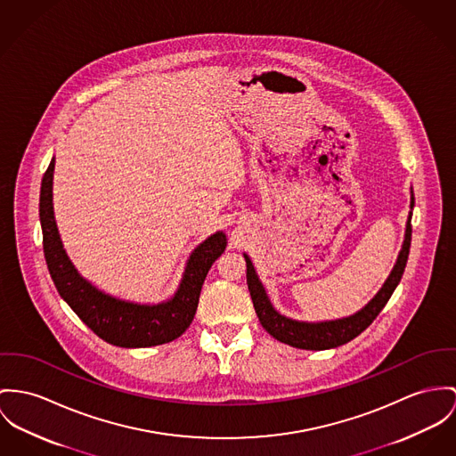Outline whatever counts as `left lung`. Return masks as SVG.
Masks as SVG:
<instances>
[{
    "label": "left lung",
    "instance_id": "1",
    "mask_svg": "<svg viewBox=\"0 0 456 456\" xmlns=\"http://www.w3.org/2000/svg\"><path fill=\"white\" fill-rule=\"evenodd\" d=\"M413 207H415V200L411 196V208ZM410 246H411V213L406 222L404 243L399 251L397 262H395L390 276L384 282L382 289L359 313L344 317V319L324 321V322H304V321H293V319L281 315L273 307L262 282L255 273V267H253L249 256L245 253L246 282H248V289H249L253 307L258 315L260 324L276 340H280L282 344H288L291 347H297V349H305V351H326V349H333V347L351 342L352 338L361 335L386 307L395 286L403 278V273H404V267L408 262V255H410Z\"/></svg>",
    "mask_w": 456,
    "mask_h": 456
}]
</instances>
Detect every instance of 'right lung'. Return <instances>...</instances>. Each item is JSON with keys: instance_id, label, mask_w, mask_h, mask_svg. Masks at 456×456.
<instances>
[{"instance_id": "right-lung-1", "label": "right lung", "mask_w": 456, "mask_h": 456, "mask_svg": "<svg viewBox=\"0 0 456 456\" xmlns=\"http://www.w3.org/2000/svg\"><path fill=\"white\" fill-rule=\"evenodd\" d=\"M53 168L55 158L50 161L41 180L39 220L45 260L59 295L107 344L125 349H139L168 344L178 338L194 319L205 278L213 262L227 246L225 234L215 232L191 253L180 286L168 302L141 305L114 298L77 274L62 246L52 203Z\"/></svg>"}]
</instances>
